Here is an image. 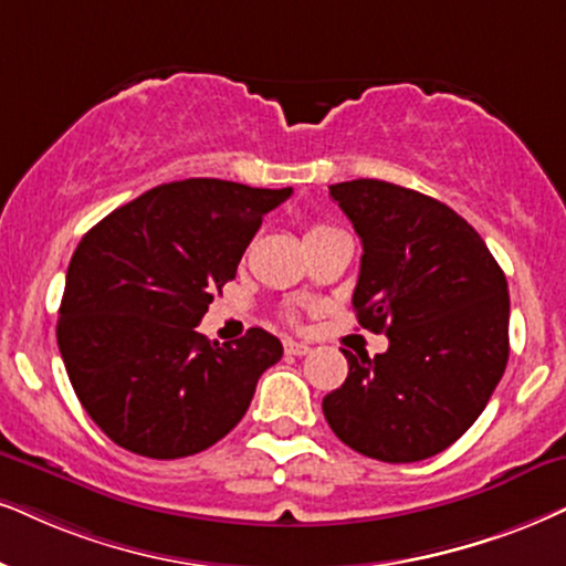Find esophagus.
Returning a JSON list of instances; mask_svg holds the SVG:
<instances>
[{
	"mask_svg": "<svg viewBox=\"0 0 566 566\" xmlns=\"http://www.w3.org/2000/svg\"><path fill=\"white\" fill-rule=\"evenodd\" d=\"M284 353H287V355H307V353H311V347H307V345H303V342H292V339H287V342H284Z\"/></svg>",
	"mask_w": 566,
	"mask_h": 566,
	"instance_id": "34e87169",
	"label": "esophagus"
}]
</instances>
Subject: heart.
I'll return each instance as SVG.
<instances>
[{
    "mask_svg": "<svg viewBox=\"0 0 566 566\" xmlns=\"http://www.w3.org/2000/svg\"><path fill=\"white\" fill-rule=\"evenodd\" d=\"M324 230H332V227H326V224H313L311 230H307V234H316V232H324Z\"/></svg>",
    "mask_w": 566,
    "mask_h": 566,
    "instance_id": "obj_1",
    "label": "heart"
}]
</instances>
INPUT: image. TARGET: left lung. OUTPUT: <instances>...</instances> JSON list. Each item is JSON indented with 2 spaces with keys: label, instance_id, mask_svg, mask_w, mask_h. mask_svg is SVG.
<instances>
[{
  "label": "left lung",
  "instance_id": "left-lung-1",
  "mask_svg": "<svg viewBox=\"0 0 566 566\" xmlns=\"http://www.w3.org/2000/svg\"><path fill=\"white\" fill-rule=\"evenodd\" d=\"M363 242L357 324L389 336L324 397L332 431L381 462H418L460 439L510 360V290L481 234L423 192L384 180L328 185Z\"/></svg>",
  "mask_w": 566,
  "mask_h": 566
}]
</instances>
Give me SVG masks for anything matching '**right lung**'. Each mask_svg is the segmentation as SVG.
Segmentation results:
<instances>
[{
    "label": "right lung",
    "mask_w": 566,
    "mask_h": 566,
    "mask_svg": "<svg viewBox=\"0 0 566 566\" xmlns=\"http://www.w3.org/2000/svg\"><path fill=\"white\" fill-rule=\"evenodd\" d=\"M292 188L192 177L159 185L85 232L70 261L56 345L77 399L114 443L177 460L224 439L282 342L196 332L238 274L263 217Z\"/></svg>",
    "instance_id": "1"
}]
</instances>
